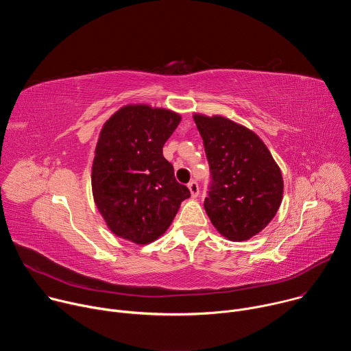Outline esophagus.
Listing matches in <instances>:
<instances>
[{"instance_id": "1", "label": "esophagus", "mask_w": 351, "mask_h": 351, "mask_svg": "<svg viewBox=\"0 0 351 351\" xmlns=\"http://www.w3.org/2000/svg\"><path fill=\"white\" fill-rule=\"evenodd\" d=\"M187 187H189V190H190V193H191V197H197V195H198V193H199V189H198V183H197L195 180H191V182H189Z\"/></svg>"}]
</instances>
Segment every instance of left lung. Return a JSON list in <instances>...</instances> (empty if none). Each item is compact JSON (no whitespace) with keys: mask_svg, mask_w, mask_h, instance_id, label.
<instances>
[{"mask_svg":"<svg viewBox=\"0 0 351 351\" xmlns=\"http://www.w3.org/2000/svg\"><path fill=\"white\" fill-rule=\"evenodd\" d=\"M211 183L204 208L217 230L243 241L260 233L282 202L283 179L263 140L223 117L194 115Z\"/></svg>","mask_w":351,"mask_h":351,"instance_id":"8db88e82","label":"left lung"}]
</instances>
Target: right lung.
<instances>
[{"mask_svg":"<svg viewBox=\"0 0 351 351\" xmlns=\"http://www.w3.org/2000/svg\"><path fill=\"white\" fill-rule=\"evenodd\" d=\"M180 115L148 106H126L103 126L91 171L94 202L108 228L136 244L158 239L190 190L173 175L162 147Z\"/></svg>","mask_w":351,"mask_h":351,"instance_id":"right-lung-1","label":"right lung"}]
</instances>
